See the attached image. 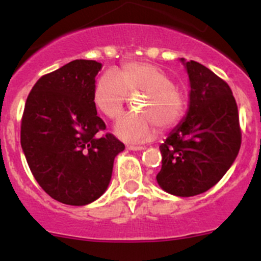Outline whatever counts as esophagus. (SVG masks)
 Returning a JSON list of instances; mask_svg holds the SVG:
<instances>
[{
    "mask_svg": "<svg viewBox=\"0 0 261 261\" xmlns=\"http://www.w3.org/2000/svg\"><path fill=\"white\" fill-rule=\"evenodd\" d=\"M126 148H127V150H134V151L144 150V149H145L144 146H140V145H127Z\"/></svg>",
    "mask_w": 261,
    "mask_h": 261,
    "instance_id": "1",
    "label": "esophagus"
}]
</instances>
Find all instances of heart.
I'll use <instances>...</instances> for the list:
<instances>
[{"mask_svg":"<svg viewBox=\"0 0 261 261\" xmlns=\"http://www.w3.org/2000/svg\"><path fill=\"white\" fill-rule=\"evenodd\" d=\"M141 93L140 115H122L113 126V133L122 141L145 143L155 136L156 123L167 130L182 120L186 102L174 82L163 71L148 62L127 61L116 71H107L98 77L93 90L97 110L108 118H115L122 111L127 94Z\"/></svg>","mask_w":261,"mask_h":261,"instance_id":"heart-1","label":"heart"}]
</instances>
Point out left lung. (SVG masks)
<instances>
[{"mask_svg":"<svg viewBox=\"0 0 261 261\" xmlns=\"http://www.w3.org/2000/svg\"><path fill=\"white\" fill-rule=\"evenodd\" d=\"M189 75V110L159 149L156 182L181 198L203 194L233 164L240 146L239 111L231 88L208 67L181 58Z\"/></svg>","mask_w":261,"mask_h":261,"instance_id":"8db88e82","label":"left lung"}]
</instances>
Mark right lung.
Wrapping results in <instances>:
<instances>
[{
	"label": "right lung",
	"mask_w": 261,
	"mask_h": 261,
	"mask_svg": "<svg viewBox=\"0 0 261 261\" xmlns=\"http://www.w3.org/2000/svg\"><path fill=\"white\" fill-rule=\"evenodd\" d=\"M102 63L75 60L40 77L25 103L21 148L39 186L67 205H87L105 194L116 155L125 145L93 102Z\"/></svg>",
	"instance_id": "obj_1"
}]
</instances>
